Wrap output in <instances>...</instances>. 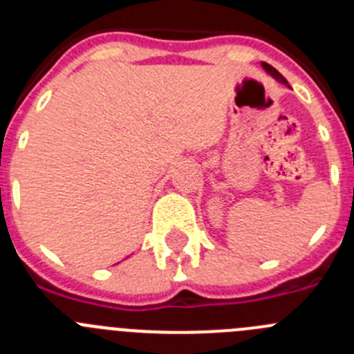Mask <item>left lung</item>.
Wrapping results in <instances>:
<instances>
[{"instance_id":"8db88e82","label":"left lung","mask_w":354,"mask_h":354,"mask_svg":"<svg viewBox=\"0 0 354 354\" xmlns=\"http://www.w3.org/2000/svg\"><path fill=\"white\" fill-rule=\"evenodd\" d=\"M262 67H264V68H266V71L270 72V74H271V76H273V77H274V80H278V81H280V83L287 84V80H286V77H283V76H282V74H280V72H278V71H277V68H274V67H271V65H270V64H266V62H262Z\"/></svg>"}]
</instances>
